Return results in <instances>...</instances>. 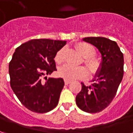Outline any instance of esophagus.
Returning <instances> with one entry per match:
<instances>
[{
    "label": "esophagus",
    "mask_w": 133,
    "mask_h": 133,
    "mask_svg": "<svg viewBox=\"0 0 133 133\" xmlns=\"http://www.w3.org/2000/svg\"><path fill=\"white\" fill-rule=\"evenodd\" d=\"M64 82H65V85H68V84L70 83V81H67V80H65V81H64Z\"/></svg>",
    "instance_id": "obj_1"
}]
</instances>
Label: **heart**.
Here are the masks:
<instances>
[{
  "instance_id": "1",
  "label": "heart",
  "mask_w": 133,
  "mask_h": 133,
  "mask_svg": "<svg viewBox=\"0 0 133 133\" xmlns=\"http://www.w3.org/2000/svg\"><path fill=\"white\" fill-rule=\"evenodd\" d=\"M76 47L78 51L85 58L84 62L90 72L92 74L97 73L100 68V63L98 60L93 58L95 55V48L88 43H79ZM65 51V48H62L57 52L55 60L58 63H61L64 61ZM58 74L65 80L74 81L77 79L86 78L88 75V72L85 67H74L70 65H65L60 68Z\"/></svg>"
}]
</instances>
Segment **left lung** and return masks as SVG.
Masks as SVG:
<instances>
[{
    "instance_id": "8db88e82",
    "label": "left lung",
    "mask_w": 133,
    "mask_h": 133,
    "mask_svg": "<svg viewBox=\"0 0 133 133\" xmlns=\"http://www.w3.org/2000/svg\"><path fill=\"white\" fill-rule=\"evenodd\" d=\"M83 41L96 47L101 54L100 68L89 86L82 83L75 100L79 108L89 113L99 112L110 104L123 77L124 58L116 42L103 37H88Z\"/></svg>"
}]
</instances>
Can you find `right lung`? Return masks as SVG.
<instances>
[{
	"mask_svg": "<svg viewBox=\"0 0 133 133\" xmlns=\"http://www.w3.org/2000/svg\"><path fill=\"white\" fill-rule=\"evenodd\" d=\"M66 41L34 39L16 49L9 63L10 86L23 105L34 112L45 113L57 106L63 88L61 78H42L57 70L54 58Z\"/></svg>",
	"mask_w": 133,
	"mask_h": 133,
	"instance_id": "add662e5",
	"label": "right lung"
}]
</instances>
